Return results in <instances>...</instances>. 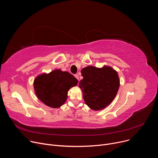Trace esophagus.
<instances>
[{
    "label": "esophagus",
    "mask_w": 158,
    "mask_h": 158,
    "mask_svg": "<svg viewBox=\"0 0 158 158\" xmlns=\"http://www.w3.org/2000/svg\"><path fill=\"white\" fill-rule=\"evenodd\" d=\"M74 77H75L76 79H77L79 80V75H77V74H75V75H74Z\"/></svg>",
    "instance_id": "esophagus-1"
}]
</instances>
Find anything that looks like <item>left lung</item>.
<instances>
[{
    "label": "left lung",
    "mask_w": 158,
    "mask_h": 158,
    "mask_svg": "<svg viewBox=\"0 0 158 158\" xmlns=\"http://www.w3.org/2000/svg\"><path fill=\"white\" fill-rule=\"evenodd\" d=\"M83 79L79 82L85 104L94 110H100L109 106L115 98L120 81L112 67L104 65L101 68L87 66L81 70Z\"/></svg>",
    "instance_id": "1"
}]
</instances>
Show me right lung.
<instances>
[{
  "label": "right lung",
  "instance_id": "1",
  "mask_svg": "<svg viewBox=\"0 0 158 158\" xmlns=\"http://www.w3.org/2000/svg\"><path fill=\"white\" fill-rule=\"evenodd\" d=\"M77 83V79L69 73L55 69L37 76L34 81V89L42 102L52 108H59L66 101L69 90Z\"/></svg>",
  "mask_w": 158,
  "mask_h": 158
}]
</instances>
